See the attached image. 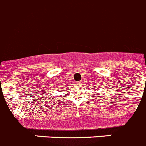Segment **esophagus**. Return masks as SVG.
I'll return each mask as SVG.
<instances>
[{"mask_svg": "<svg viewBox=\"0 0 146 146\" xmlns=\"http://www.w3.org/2000/svg\"><path fill=\"white\" fill-rule=\"evenodd\" d=\"M82 83V82H77V84H78V85H80V84Z\"/></svg>", "mask_w": 146, "mask_h": 146, "instance_id": "obj_1", "label": "esophagus"}]
</instances>
